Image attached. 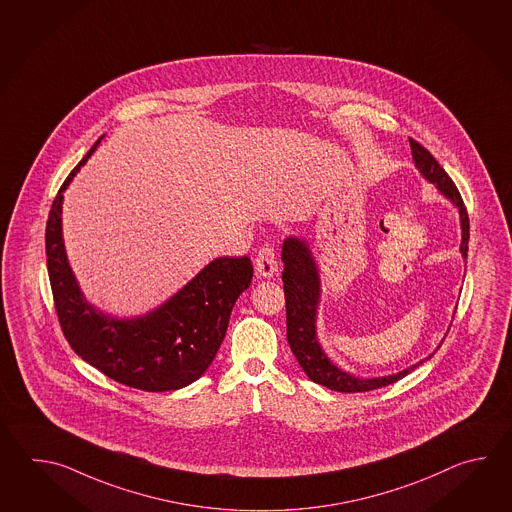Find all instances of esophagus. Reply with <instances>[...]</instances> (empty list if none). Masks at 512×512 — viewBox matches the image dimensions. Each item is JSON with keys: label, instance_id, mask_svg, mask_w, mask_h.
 I'll list each match as a JSON object with an SVG mask.
<instances>
[{"label": "esophagus", "instance_id": "1", "mask_svg": "<svg viewBox=\"0 0 512 512\" xmlns=\"http://www.w3.org/2000/svg\"><path fill=\"white\" fill-rule=\"evenodd\" d=\"M256 276L258 278H272L278 271V261L272 252L271 247H261L258 256H256Z\"/></svg>", "mask_w": 512, "mask_h": 512}]
</instances>
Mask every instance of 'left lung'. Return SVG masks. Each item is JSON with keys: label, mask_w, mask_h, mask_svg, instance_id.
Segmentation results:
<instances>
[{"label": "left lung", "mask_w": 512, "mask_h": 512, "mask_svg": "<svg viewBox=\"0 0 512 512\" xmlns=\"http://www.w3.org/2000/svg\"><path fill=\"white\" fill-rule=\"evenodd\" d=\"M412 157L415 168L423 175L428 183L435 186V190L450 201L457 210L459 227H461V245L459 252L461 258L467 260L468 252V214L463 205V199L457 192L456 185L446 175L445 170L432 157V153L425 150L419 142L410 139ZM283 293H285V309H287V340L298 360L300 368L311 381L326 386L333 392L355 393L370 392L393 382L401 381L408 373L423 364L425 360L432 359L430 353L426 359L415 362L404 370L384 375V377H359L349 371L342 370L338 364L327 357L322 348L318 333H316V318H318V305L322 300V278L318 261L311 243L302 236H289L283 241Z\"/></svg>", "instance_id": "1"}]
</instances>
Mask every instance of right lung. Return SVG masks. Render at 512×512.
Segmentation results:
<instances>
[{
    "instance_id": "add662e5",
    "label": "right lung",
    "mask_w": 512,
    "mask_h": 512,
    "mask_svg": "<svg viewBox=\"0 0 512 512\" xmlns=\"http://www.w3.org/2000/svg\"><path fill=\"white\" fill-rule=\"evenodd\" d=\"M102 137L69 174L45 227V254L56 313L69 346L109 379L144 392H172L197 381L216 359L236 300L252 282L247 256L207 263L166 302L139 316H117L91 304L69 265L62 203L67 186Z\"/></svg>"
}]
</instances>
